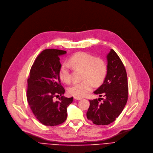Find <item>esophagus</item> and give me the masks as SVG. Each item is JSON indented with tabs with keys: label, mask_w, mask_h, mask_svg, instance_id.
Returning a JSON list of instances; mask_svg holds the SVG:
<instances>
[{
	"label": "esophagus",
	"mask_w": 153,
	"mask_h": 153,
	"mask_svg": "<svg viewBox=\"0 0 153 153\" xmlns=\"http://www.w3.org/2000/svg\"><path fill=\"white\" fill-rule=\"evenodd\" d=\"M74 99L75 100H80L82 99L81 97H74Z\"/></svg>",
	"instance_id": "1"
}]
</instances>
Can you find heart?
Returning <instances> with one entry per match:
<instances>
[{"label":"heart","mask_w":153,"mask_h":153,"mask_svg":"<svg viewBox=\"0 0 153 153\" xmlns=\"http://www.w3.org/2000/svg\"><path fill=\"white\" fill-rule=\"evenodd\" d=\"M70 66L75 69L82 70V81L75 82L69 88V93L75 97H84L92 91L94 84H100L107 72L105 62L85 52H79L72 55L68 61L62 64L59 77L63 82L69 84L72 81Z\"/></svg>","instance_id":"heart-1"}]
</instances>
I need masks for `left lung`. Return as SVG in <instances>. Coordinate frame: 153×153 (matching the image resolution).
Here are the masks:
<instances>
[{"instance_id": "obj_1", "label": "left lung", "mask_w": 153, "mask_h": 153, "mask_svg": "<svg viewBox=\"0 0 153 153\" xmlns=\"http://www.w3.org/2000/svg\"><path fill=\"white\" fill-rule=\"evenodd\" d=\"M107 72L103 84L94 92L98 99L90 100L87 118L94 124L107 125L114 122L123 111L128 100V85L126 69L114 50L107 55ZM100 100H103L100 102Z\"/></svg>"}]
</instances>
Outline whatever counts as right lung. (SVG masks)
Returning a JSON list of instances; mask_svg holds the SVG:
<instances>
[{
    "label": "right lung",
    "instance_id": "add662e5",
    "mask_svg": "<svg viewBox=\"0 0 153 153\" xmlns=\"http://www.w3.org/2000/svg\"><path fill=\"white\" fill-rule=\"evenodd\" d=\"M66 51L45 50L35 60L28 78L27 98L30 107L38 121L46 126H56L67 118V108L73 97L62 95L65 90L61 84L59 56ZM60 97L59 101L54 97Z\"/></svg>",
    "mask_w": 153,
    "mask_h": 153
}]
</instances>
